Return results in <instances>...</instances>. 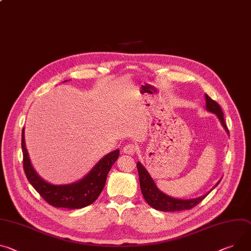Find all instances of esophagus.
I'll list each match as a JSON object with an SVG mask.
<instances>
[{
	"label": "esophagus",
	"mask_w": 251,
	"mask_h": 251,
	"mask_svg": "<svg viewBox=\"0 0 251 251\" xmlns=\"http://www.w3.org/2000/svg\"><path fill=\"white\" fill-rule=\"evenodd\" d=\"M135 151H136V146L133 144H127L123 147V153L127 155H134Z\"/></svg>",
	"instance_id": "obj_1"
}]
</instances>
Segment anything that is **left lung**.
<instances>
[{
    "label": "left lung",
    "mask_w": 251,
    "mask_h": 251,
    "mask_svg": "<svg viewBox=\"0 0 251 251\" xmlns=\"http://www.w3.org/2000/svg\"><path fill=\"white\" fill-rule=\"evenodd\" d=\"M205 101H206V110L215 114L217 118L219 119L221 125L227 132V134H229L228 129H227V126L225 124L223 112H222L220 106L214 100H212L207 94H205ZM137 169H138L139 180H140V187H141V191H142L145 201L154 209L164 211V212L188 210V209L193 208L205 197H206L209 194V192L211 190H213L219 184V182L221 181V179H220L209 192H207L206 194H204L200 197L193 198V199H179V198L171 197L159 190L155 184L154 180L148 173L147 169L141 164V162H137Z\"/></svg>",
    "instance_id": "obj_1"
}]
</instances>
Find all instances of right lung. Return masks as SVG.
Instances as JSON below:
<instances>
[{
	"instance_id": "right-lung-1",
	"label": "right lung",
	"mask_w": 251,
	"mask_h": 251,
	"mask_svg": "<svg viewBox=\"0 0 251 251\" xmlns=\"http://www.w3.org/2000/svg\"><path fill=\"white\" fill-rule=\"evenodd\" d=\"M24 133L25 129H23L22 150L25 174L31 185L49 204L58 208L79 209L92 204L99 197L105 186L108 172L119 157V149L105 155L82 179L71 184L57 185L44 180L34 169L26 149Z\"/></svg>"
}]
</instances>
